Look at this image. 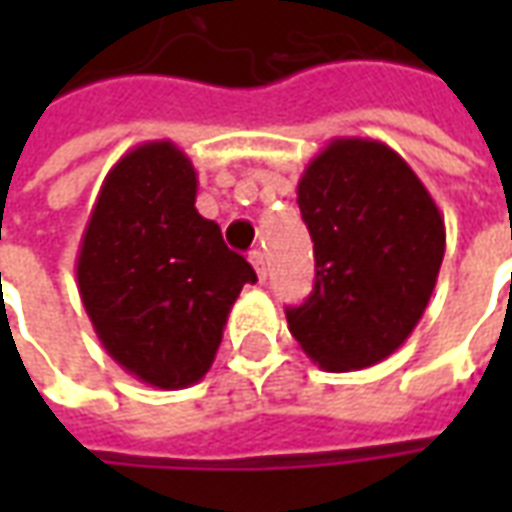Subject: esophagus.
<instances>
[{
    "label": "esophagus",
    "mask_w": 512,
    "mask_h": 512,
    "mask_svg": "<svg viewBox=\"0 0 512 512\" xmlns=\"http://www.w3.org/2000/svg\"><path fill=\"white\" fill-rule=\"evenodd\" d=\"M249 260H252V266H255L257 277H260V282L268 277V257L266 252H260V249H255V252H249Z\"/></svg>",
    "instance_id": "obj_1"
}]
</instances>
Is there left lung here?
I'll use <instances>...</instances> for the list:
<instances>
[{
    "instance_id": "1",
    "label": "left lung",
    "mask_w": 512,
    "mask_h": 512,
    "mask_svg": "<svg viewBox=\"0 0 512 512\" xmlns=\"http://www.w3.org/2000/svg\"><path fill=\"white\" fill-rule=\"evenodd\" d=\"M315 288L288 329L329 373L378 365L428 307L444 257V219L403 158L378 139L340 136L299 180Z\"/></svg>"
}]
</instances>
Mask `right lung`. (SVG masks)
Wrapping results in <instances>:
<instances>
[{
	"label": "right lung",
	"mask_w": 512,
	"mask_h": 512,
	"mask_svg": "<svg viewBox=\"0 0 512 512\" xmlns=\"http://www.w3.org/2000/svg\"><path fill=\"white\" fill-rule=\"evenodd\" d=\"M197 172L169 139L109 169L76 257L82 304L106 354L158 389L197 384L255 268L197 208Z\"/></svg>",
	"instance_id": "obj_1"
}]
</instances>
